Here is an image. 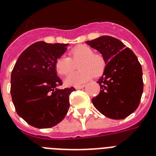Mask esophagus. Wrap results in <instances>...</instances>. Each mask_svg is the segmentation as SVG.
Masks as SVG:
<instances>
[{
  "mask_svg": "<svg viewBox=\"0 0 156 156\" xmlns=\"http://www.w3.org/2000/svg\"><path fill=\"white\" fill-rule=\"evenodd\" d=\"M85 86V85H81V86H76L75 89L76 90H80V89H82Z\"/></svg>",
  "mask_w": 156,
  "mask_h": 156,
  "instance_id": "obj_1",
  "label": "esophagus"
}]
</instances>
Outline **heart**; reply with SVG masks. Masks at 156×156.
Here are the masks:
<instances>
[{"label": "heart", "instance_id": "heart-1", "mask_svg": "<svg viewBox=\"0 0 156 156\" xmlns=\"http://www.w3.org/2000/svg\"><path fill=\"white\" fill-rule=\"evenodd\" d=\"M70 57H58L55 64L57 74L65 76L75 69L78 63V71L74 72L65 80L67 86H80L94 77L102 74L105 68V60L102 55L94 53L90 46L80 44L69 52Z\"/></svg>", "mask_w": 156, "mask_h": 156}]
</instances>
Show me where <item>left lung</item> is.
<instances>
[{
	"label": "left lung",
	"mask_w": 156,
	"mask_h": 156,
	"mask_svg": "<svg viewBox=\"0 0 156 156\" xmlns=\"http://www.w3.org/2000/svg\"><path fill=\"white\" fill-rule=\"evenodd\" d=\"M86 44L101 52L106 64L98 81L100 93L92 99L94 107L108 118H126L138 108L144 90L142 66L136 55L112 36H101Z\"/></svg>",
	"instance_id": "left-lung-1"
}]
</instances>
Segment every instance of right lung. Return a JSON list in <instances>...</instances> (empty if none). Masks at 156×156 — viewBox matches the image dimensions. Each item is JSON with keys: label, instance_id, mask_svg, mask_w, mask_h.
I'll list each match as a JSON object with an SVG mask.
<instances>
[{"label": "right lung", "instance_id": "right-lung-1", "mask_svg": "<svg viewBox=\"0 0 156 156\" xmlns=\"http://www.w3.org/2000/svg\"><path fill=\"white\" fill-rule=\"evenodd\" d=\"M67 45L36 42L22 52L12 71L10 93L16 111L37 129L61 122L70 108V94L75 89H58L62 82L55 68Z\"/></svg>", "mask_w": 156, "mask_h": 156}]
</instances>
